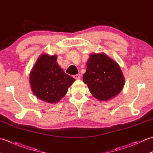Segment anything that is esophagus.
<instances>
[{"instance_id":"esophagus-1","label":"esophagus","mask_w":153,"mask_h":153,"mask_svg":"<svg viewBox=\"0 0 153 153\" xmlns=\"http://www.w3.org/2000/svg\"><path fill=\"white\" fill-rule=\"evenodd\" d=\"M81 74H76V75H74V77L76 79H79L80 78H81Z\"/></svg>"}]
</instances>
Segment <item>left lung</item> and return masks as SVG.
Returning a JSON list of instances; mask_svg holds the SVG:
<instances>
[{"label": "left lung", "instance_id": "left-lung-1", "mask_svg": "<svg viewBox=\"0 0 153 153\" xmlns=\"http://www.w3.org/2000/svg\"><path fill=\"white\" fill-rule=\"evenodd\" d=\"M83 79L90 93L100 100L112 99L118 95L124 85L118 64L102 53L90 55Z\"/></svg>", "mask_w": 153, "mask_h": 153}]
</instances>
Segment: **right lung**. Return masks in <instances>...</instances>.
<instances>
[{"label":"right lung","mask_w":153,"mask_h":153,"mask_svg":"<svg viewBox=\"0 0 153 153\" xmlns=\"http://www.w3.org/2000/svg\"><path fill=\"white\" fill-rule=\"evenodd\" d=\"M56 55L42 54L32 69L30 81L35 95L45 102H58L66 95L74 78L64 73Z\"/></svg>","instance_id":"add662e5"}]
</instances>
